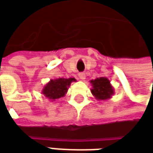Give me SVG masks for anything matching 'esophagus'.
I'll use <instances>...</instances> for the list:
<instances>
[{"label": "esophagus", "mask_w": 153, "mask_h": 153, "mask_svg": "<svg viewBox=\"0 0 153 153\" xmlns=\"http://www.w3.org/2000/svg\"><path fill=\"white\" fill-rule=\"evenodd\" d=\"M85 73H79V79L80 80H85Z\"/></svg>", "instance_id": "1"}]
</instances>
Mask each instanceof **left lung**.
<instances>
[{
    "label": "left lung",
    "instance_id": "1",
    "mask_svg": "<svg viewBox=\"0 0 153 153\" xmlns=\"http://www.w3.org/2000/svg\"><path fill=\"white\" fill-rule=\"evenodd\" d=\"M90 82L92 86L91 91L97 100L106 101L113 97L114 89L108 78H97L96 79H91Z\"/></svg>",
    "mask_w": 153,
    "mask_h": 153
}]
</instances>
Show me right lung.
I'll list each match as a JSON object with an SVG mask.
<instances>
[{
	"label": "right lung",
	"instance_id": "add662e5",
	"mask_svg": "<svg viewBox=\"0 0 153 153\" xmlns=\"http://www.w3.org/2000/svg\"><path fill=\"white\" fill-rule=\"evenodd\" d=\"M75 81L76 79L74 78H68V79L58 78V79H51L43 87L41 93L50 101L54 102L56 99L63 97L68 92V90L72 82Z\"/></svg>",
	"mask_w": 153,
	"mask_h": 153
}]
</instances>
